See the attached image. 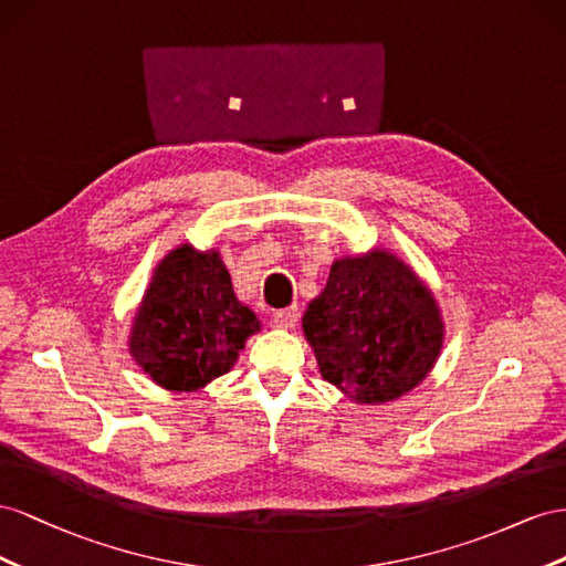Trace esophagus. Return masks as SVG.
Returning a JSON list of instances; mask_svg holds the SVG:
<instances>
[{
    "label": "esophagus",
    "mask_w": 566,
    "mask_h": 566,
    "mask_svg": "<svg viewBox=\"0 0 566 566\" xmlns=\"http://www.w3.org/2000/svg\"><path fill=\"white\" fill-rule=\"evenodd\" d=\"M296 322H298V305L272 313V325L280 329H292V327H296Z\"/></svg>",
    "instance_id": "esophagus-1"
}]
</instances>
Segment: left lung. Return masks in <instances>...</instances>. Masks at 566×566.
Here are the masks:
<instances>
[{
  "label": "left lung",
  "instance_id": "obj_1",
  "mask_svg": "<svg viewBox=\"0 0 566 566\" xmlns=\"http://www.w3.org/2000/svg\"><path fill=\"white\" fill-rule=\"evenodd\" d=\"M319 373L358 402L394 400L427 377L443 325L429 289L386 251L344 258L303 315Z\"/></svg>",
  "mask_w": 566,
  "mask_h": 566
}]
</instances>
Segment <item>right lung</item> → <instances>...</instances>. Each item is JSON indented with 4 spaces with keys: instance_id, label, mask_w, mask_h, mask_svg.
<instances>
[{
    "instance_id": "right-lung-1",
    "label": "right lung",
    "mask_w": 566,
    "mask_h": 566,
    "mask_svg": "<svg viewBox=\"0 0 566 566\" xmlns=\"http://www.w3.org/2000/svg\"><path fill=\"white\" fill-rule=\"evenodd\" d=\"M258 327L218 253L185 244L158 265L135 317L130 353L156 384L193 391L228 373Z\"/></svg>"
}]
</instances>
